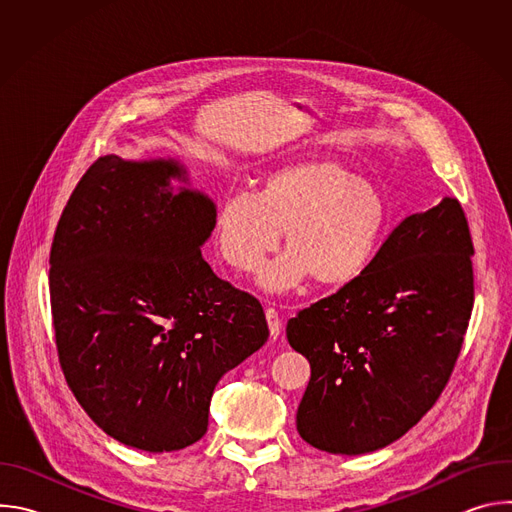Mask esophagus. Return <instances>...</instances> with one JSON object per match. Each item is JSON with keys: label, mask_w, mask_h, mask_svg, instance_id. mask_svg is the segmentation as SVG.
<instances>
[{"label": "esophagus", "mask_w": 512, "mask_h": 512, "mask_svg": "<svg viewBox=\"0 0 512 512\" xmlns=\"http://www.w3.org/2000/svg\"><path fill=\"white\" fill-rule=\"evenodd\" d=\"M265 318H267V324H269V332L273 338H277L281 334V328H283V320L279 316V312L275 308H265Z\"/></svg>", "instance_id": "obj_1"}]
</instances>
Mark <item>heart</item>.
I'll return each instance as SVG.
<instances>
[{"instance_id": "obj_1", "label": "heart", "mask_w": 512, "mask_h": 512, "mask_svg": "<svg viewBox=\"0 0 512 512\" xmlns=\"http://www.w3.org/2000/svg\"><path fill=\"white\" fill-rule=\"evenodd\" d=\"M389 227V204L379 186L354 178L330 158L283 164L267 172L257 192L229 194L214 216L216 247L241 273L261 271L275 294L302 287L312 275L322 285H346L367 269Z\"/></svg>"}]
</instances>
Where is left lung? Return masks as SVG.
Listing matches in <instances>:
<instances>
[{"label":"left lung","instance_id":"obj_1","mask_svg":"<svg viewBox=\"0 0 512 512\" xmlns=\"http://www.w3.org/2000/svg\"><path fill=\"white\" fill-rule=\"evenodd\" d=\"M474 243L462 204L407 216L371 265L287 322L310 360L302 440L367 454L407 433L446 389L474 306Z\"/></svg>","mask_w":512,"mask_h":512}]
</instances>
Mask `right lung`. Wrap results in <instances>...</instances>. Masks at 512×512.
<instances>
[{
  "label": "right lung",
  "instance_id": "right-lung-1",
  "mask_svg": "<svg viewBox=\"0 0 512 512\" xmlns=\"http://www.w3.org/2000/svg\"><path fill=\"white\" fill-rule=\"evenodd\" d=\"M176 162L99 158L72 190L50 249L60 369L87 415L143 452L196 444L221 377L259 350V300L202 257L214 204L170 192Z\"/></svg>",
  "mask_w": 512,
  "mask_h": 512
}]
</instances>
